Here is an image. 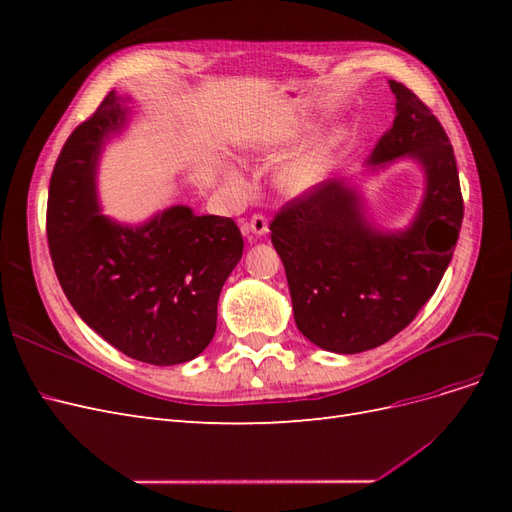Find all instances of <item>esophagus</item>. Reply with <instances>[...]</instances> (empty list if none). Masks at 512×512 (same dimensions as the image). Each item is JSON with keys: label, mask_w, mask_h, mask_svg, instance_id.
Instances as JSON below:
<instances>
[{"label": "esophagus", "mask_w": 512, "mask_h": 512, "mask_svg": "<svg viewBox=\"0 0 512 512\" xmlns=\"http://www.w3.org/2000/svg\"><path fill=\"white\" fill-rule=\"evenodd\" d=\"M241 230H243V235H254V237H262V235H267V232H269V222H267L265 215L254 213L250 220H247V222H243V224H241Z\"/></svg>", "instance_id": "34e87169"}]
</instances>
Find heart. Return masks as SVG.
<instances>
[{
	"instance_id": "obj_1",
	"label": "heart",
	"mask_w": 512,
	"mask_h": 512,
	"mask_svg": "<svg viewBox=\"0 0 512 512\" xmlns=\"http://www.w3.org/2000/svg\"><path fill=\"white\" fill-rule=\"evenodd\" d=\"M299 134H301V123L292 121L288 126L273 130L265 138H260L256 143V149L265 153H282L290 145L297 143ZM342 141H344V132L335 130L333 134L320 138V141L309 143L299 151H294L292 156L275 170L277 190L286 196H303L309 190H314L316 185L327 177L335 158V151L339 149V145H342ZM228 177L230 181H239L235 173H230Z\"/></svg>"
}]
</instances>
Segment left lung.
Segmentation results:
<instances>
[{
    "instance_id": "obj_1",
    "label": "left lung",
    "mask_w": 512,
    "mask_h": 512,
    "mask_svg": "<svg viewBox=\"0 0 512 512\" xmlns=\"http://www.w3.org/2000/svg\"><path fill=\"white\" fill-rule=\"evenodd\" d=\"M395 121L371 164L401 156L421 162L423 205L404 232L369 226L361 198L342 179H327L292 198L269 230L290 288L294 322L316 346L356 354L404 331L436 292L453 258L463 198L453 145L414 91L389 81Z\"/></svg>"
}]
</instances>
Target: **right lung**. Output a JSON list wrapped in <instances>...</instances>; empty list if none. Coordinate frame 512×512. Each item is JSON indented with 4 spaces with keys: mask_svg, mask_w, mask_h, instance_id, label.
I'll list each match as a JSON object with an SVG mask.
<instances>
[{
    "mask_svg": "<svg viewBox=\"0 0 512 512\" xmlns=\"http://www.w3.org/2000/svg\"><path fill=\"white\" fill-rule=\"evenodd\" d=\"M126 113L111 91L70 134L51 175L46 237L57 280L91 329L130 359L177 365L213 339L243 237L230 218L194 215L183 205L136 228L98 211V156Z\"/></svg>",
    "mask_w": 512,
    "mask_h": 512,
    "instance_id": "1",
    "label": "right lung"
}]
</instances>
